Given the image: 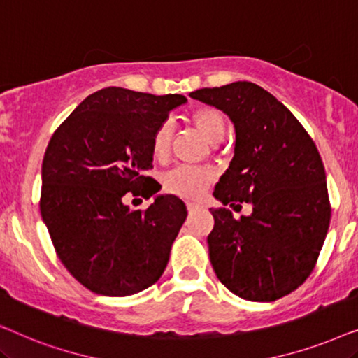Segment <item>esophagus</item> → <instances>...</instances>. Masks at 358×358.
I'll list each match as a JSON object with an SVG mask.
<instances>
[{"mask_svg": "<svg viewBox=\"0 0 358 358\" xmlns=\"http://www.w3.org/2000/svg\"><path fill=\"white\" fill-rule=\"evenodd\" d=\"M197 208H200V205H199V203H195V202H187V210H189V212H194V210H197Z\"/></svg>", "mask_w": 358, "mask_h": 358, "instance_id": "obj_1", "label": "esophagus"}]
</instances>
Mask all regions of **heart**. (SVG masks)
Listing matches in <instances>:
<instances>
[{
	"label": "heart",
	"mask_w": 358,
	"mask_h": 358,
	"mask_svg": "<svg viewBox=\"0 0 358 358\" xmlns=\"http://www.w3.org/2000/svg\"><path fill=\"white\" fill-rule=\"evenodd\" d=\"M190 119H192L195 129L203 135L208 143L217 145L227 135V119H224L223 112L215 107H199L192 112ZM171 138H173V129L168 122H163L151 136V155L155 159L163 161L168 158ZM213 180V169L178 166L164 174L163 185L166 192L169 194L180 195V197H197L212 185Z\"/></svg>",
	"instance_id": "obj_1"
}]
</instances>
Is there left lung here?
I'll use <instances>...</instances> for the list:
<instances>
[{"label":"left lung","mask_w":358,"mask_h":358,"mask_svg":"<svg viewBox=\"0 0 358 358\" xmlns=\"http://www.w3.org/2000/svg\"><path fill=\"white\" fill-rule=\"evenodd\" d=\"M190 97L223 110L236 130L234 156L213 195L252 213L212 208L208 256L218 280L249 301H275L315 268L331 222L324 164L295 115L264 87L236 81Z\"/></svg>","instance_id":"left-lung-1"}]
</instances>
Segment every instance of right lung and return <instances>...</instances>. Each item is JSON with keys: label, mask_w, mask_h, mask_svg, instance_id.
Masks as SVG:
<instances>
[{"label": "right lung", "mask_w": 358, "mask_h": 358, "mask_svg": "<svg viewBox=\"0 0 358 358\" xmlns=\"http://www.w3.org/2000/svg\"><path fill=\"white\" fill-rule=\"evenodd\" d=\"M187 101L104 87L87 96L53 131L42 161L41 213L63 266L87 290L129 296L158 282L187 208L159 195L131 210L125 195L161 189L151 136L169 110Z\"/></svg>", "instance_id": "1"}]
</instances>
